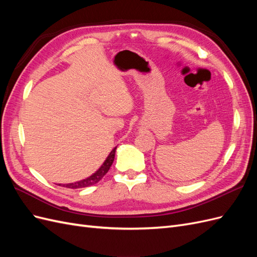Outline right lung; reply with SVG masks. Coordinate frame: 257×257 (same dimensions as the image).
Here are the masks:
<instances>
[{
	"mask_svg": "<svg viewBox=\"0 0 257 257\" xmlns=\"http://www.w3.org/2000/svg\"><path fill=\"white\" fill-rule=\"evenodd\" d=\"M115 149H116V147L114 148V149H112V151L109 153V155H108L106 161L103 163V165L100 166L98 168V170H96V172L93 174L92 176H90L87 179H83V180L77 181L75 183L63 184L62 186H64V188H68V189H81V188H87V186H90V185L97 183L100 180V179H102L108 173V170H109L110 166L112 165L113 160H114ZM59 185H61V184H59Z\"/></svg>",
	"mask_w": 257,
	"mask_h": 257,
	"instance_id": "obj_1",
	"label": "right lung"
}]
</instances>
